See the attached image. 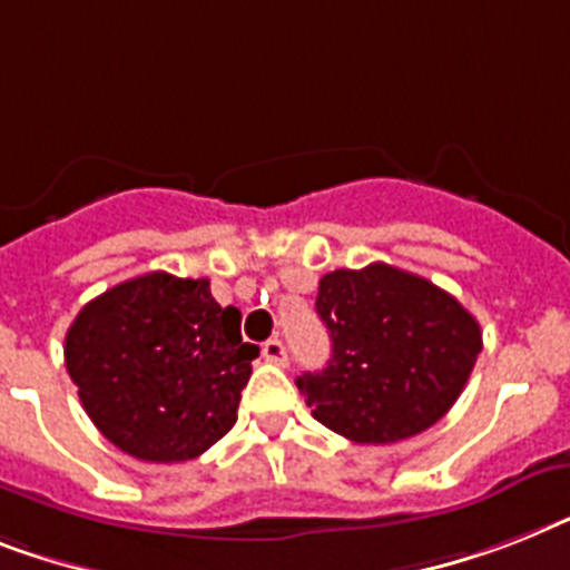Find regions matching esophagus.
Masks as SVG:
<instances>
[{"label": "esophagus", "instance_id": "esophagus-1", "mask_svg": "<svg viewBox=\"0 0 570 570\" xmlns=\"http://www.w3.org/2000/svg\"><path fill=\"white\" fill-rule=\"evenodd\" d=\"M262 355H265L267 364H276V366L288 364V350H285V343H282L279 337H271V341L262 346Z\"/></svg>", "mask_w": 570, "mask_h": 570}]
</instances>
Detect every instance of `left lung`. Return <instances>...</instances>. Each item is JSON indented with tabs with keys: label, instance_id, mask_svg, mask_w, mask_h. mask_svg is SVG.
Instances as JSON below:
<instances>
[{
	"label": "left lung",
	"instance_id": "obj_1",
	"mask_svg": "<svg viewBox=\"0 0 570 570\" xmlns=\"http://www.w3.org/2000/svg\"><path fill=\"white\" fill-rule=\"evenodd\" d=\"M332 358L296 387L314 420L361 445H387L440 422L463 393L481 326L434 282L384 262L320 279Z\"/></svg>",
	"mask_w": 570,
	"mask_h": 570
}]
</instances>
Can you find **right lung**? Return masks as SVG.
Returning a JSON list of instances; mask_svg holds the SVG:
<instances>
[{"mask_svg":"<svg viewBox=\"0 0 570 570\" xmlns=\"http://www.w3.org/2000/svg\"><path fill=\"white\" fill-rule=\"evenodd\" d=\"M66 370L116 449L148 463L200 458L238 420L258 346L209 279L154 274L105 291L66 332Z\"/></svg>","mask_w":570,"mask_h":570,"instance_id":"right-lung-1","label":"right lung"}]
</instances>
